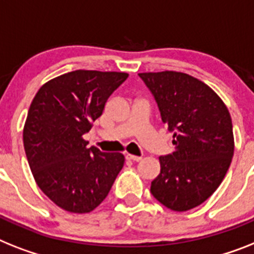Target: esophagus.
I'll return each instance as SVG.
<instances>
[{"label": "esophagus", "instance_id": "obj_1", "mask_svg": "<svg viewBox=\"0 0 254 254\" xmlns=\"http://www.w3.org/2000/svg\"><path fill=\"white\" fill-rule=\"evenodd\" d=\"M126 158H127V160H131V161H136V162H139V161L142 160V157L133 156V154H126Z\"/></svg>", "mask_w": 254, "mask_h": 254}]
</instances>
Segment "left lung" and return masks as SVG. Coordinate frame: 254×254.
I'll use <instances>...</instances> for the list:
<instances>
[{"mask_svg":"<svg viewBox=\"0 0 254 254\" xmlns=\"http://www.w3.org/2000/svg\"><path fill=\"white\" fill-rule=\"evenodd\" d=\"M156 98L163 123L174 131L171 154L150 192L174 211L198 206L214 193L231 163L235 141L231 115L204 81L178 71L140 72Z\"/></svg>","mask_w":254,"mask_h":254,"instance_id":"left-lung-1","label":"left lung"}]
</instances>
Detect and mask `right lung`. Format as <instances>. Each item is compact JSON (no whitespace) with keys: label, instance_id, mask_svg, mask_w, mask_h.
<instances>
[{"label":"right lung","instance_id":"add662e5","mask_svg":"<svg viewBox=\"0 0 254 254\" xmlns=\"http://www.w3.org/2000/svg\"><path fill=\"white\" fill-rule=\"evenodd\" d=\"M127 77L117 71H71L41 85L31 102L23 128L29 169L40 190L64 210H94L125 165L122 153L88 148L83 136Z\"/></svg>","mask_w":254,"mask_h":254}]
</instances>
